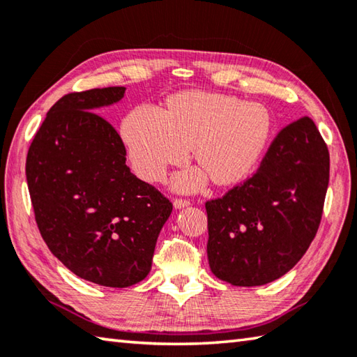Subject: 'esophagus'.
Masks as SVG:
<instances>
[{
    "label": "esophagus",
    "mask_w": 357,
    "mask_h": 357,
    "mask_svg": "<svg viewBox=\"0 0 357 357\" xmlns=\"http://www.w3.org/2000/svg\"><path fill=\"white\" fill-rule=\"evenodd\" d=\"M173 206H174V208H184L187 206H190V201L183 199V198H178V199L173 201Z\"/></svg>",
    "instance_id": "34e87169"
}]
</instances>
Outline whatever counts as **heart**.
Masks as SVG:
<instances>
[{
	"mask_svg": "<svg viewBox=\"0 0 357 357\" xmlns=\"http://www.w3.org/2000/svg\"><path fill=\"white\" fill-rule=\"evenodd\" d=\"M271 132V116L261 103L241 102L226 94L174 96L169 109L141 105L123 119L121 135L132 169L149 183H159L170 165L184 164L195 149L204 168L179 173L174 187L198 190L207 173L216 184L246 178L260 158Z\"/></svg>",
	"mask_w": 357,
	"mask_h": 357,
	"instance_id": "b5f03b06",
	"label": "heart"
}]
</instances>
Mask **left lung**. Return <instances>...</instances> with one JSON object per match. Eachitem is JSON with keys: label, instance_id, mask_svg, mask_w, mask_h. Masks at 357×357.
<instances>
[{"label": "left lung", "instance_id": "1", "mask_svg": "<svg viewBox=\"0 0 357 357\" xmlns=\"http://www.w3.org/2000/svg\"><path fill=\"white\" fill-rule=\"evenodd\" d=\"M330 153L310 117L278 132L252 178L206 202L215 277L261 286L296 266L322 220Z\"/></svg>", "mask_w": 357, "mask_h": 357}]
</instances>
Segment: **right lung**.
I'll return each mask as SVG.
<instances>
[{
    "mask_svg": "<svg viewBox=\"0 0 357 357\" xmlns=\"http://www.w3.org/2000/svg\"><path fill=\"white\" fill-rule=\"evenodd\" d=\"M123 94V86H109L63 96L26 159L35 221L49 250L77 277L109 288L149 275L173 208L130 172L121 136L96 113Z\"/></svg>",
    "mask_w": 357,
    "mask_h": 357,
    "instance_id": "right-lung-1",
    "label": "right lung"
}]
</instances>
